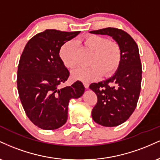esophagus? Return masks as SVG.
I'll use <instances>...</instances> for the list:
<instances>
[{"instance_id":"1","label":"esophagus","mask_w":160,"mask_h":160,"mask_svg":"<svg viewBox=\"0 0 160 160\" xmlns=\"http://www.w3.org/2000/svg\"><path fill=\"white\" fill-rule=\"evenodd\" d=\"M83 85H84V87H85L86 89H88L89 86V84L88 83V82H83Z\"/></svg>"}]
</instances>
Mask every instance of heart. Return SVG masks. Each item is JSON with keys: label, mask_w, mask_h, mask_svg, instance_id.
I'll return each instance as SVG.
<instances>
[{"label": "heart", "mask_w": 160, "mask_h": 160, "mask_svg": "<svg viewBox=\"0 0 160 160\" xmlns=\"http://www.w3.org/2000/svg\"><path fill=\"white\" fill-rule=\"evenodd\" d=\"M82 42L87 48L93 51L89 61L91 65L75 70L72 73L73 78L89 82L101 74L108 77L117 71L121 61V50L116 42L110 41L108 38L97 34L86 36ZM77 50L78 44L74 40L66 41L60 48V58L68 68H74L78 65Z\"/></svg>", "instance_id": "heart-1"}]
</instances>
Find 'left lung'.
I'll return each mask as SVG.
<instances>
[{"mask_svg":"<svg viewBox=\"0 0 160 160\" xmlns=\"http://www.w3.org/2000/svg\"><path fill=\"white\" fill-rule=\"evenodd\" d=\"M89 32L111 37L120 46L121 61L115 74L89 86L98 97L92 111L93 120L107 127L119 126L132 114L140 95L142 69L138 47L128 33L116 28Z\"/></svg>","mask_w":160,"mask_h":160,"instance_id":"8db88e82","label":"left lung"}]
</instances>
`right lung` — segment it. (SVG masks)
Instances as JSON below:
<instances>
[{"label": "right lung", "instance_id": "right-lung-1", "mask_svg": "<svg viewBox=\"0 0 160 160\" xmlns=\"http://www.w3.org/2000/svg\"><path fill=\"white\" fill-rule=\"evenodd\" d=\"M80 32L47 29L28 40L20 57L19 98L29 120L40 128L53 130L63 126L68 120L69 101L80 98L85 91L80 81L59 87L70 74L59 56L60 48Z\"/></svg>", "mask_w": 160, "mask_h": 160}]
</instances>
